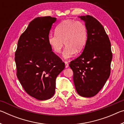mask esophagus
<instances>
[{"instance_id": "obj_1", "label": "esophagus", "mask_w": 124, "mask_h": 124, "mask_svg": "<svg viewBox=\"0 0 124 124\" xmlns=\"http://www.w3.org/2000/svg\"><path fill=\"white\" fill-rule=\"evenodd\" d=\"M64 63H65V66H66V68H68V66H69V64H68V62L65 61L64 62Z\"/></svg>"}]
</instances>
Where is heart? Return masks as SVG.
Instances as JSON below:
<instances>
[{"label": "heart", "instance_id": "obj_1", "mask_svg": "<svg viewBox=\"0 0 124 124\" xmlns=\"http://www.w3.org/2000/svg\"><path fill=\"white\" fill-rule=\"evenodd\" d=\"M87 39L86 27L82 22L73 20L63 21L56 27L55 33L50 34L48 42L55 53L59 54L64 44L63 57L68 59L85 47Z\"/></svg>", "mask_w": 124, "mask_h": 124}]
</instances>
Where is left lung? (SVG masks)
I'll use <instances>...</instances> for the list:
<instances>
[{
	"mask_svg": "<svg viewBox=\"0 0 124 124\" xmlns=\"http://www.w3.org/2000/svg\"><path fill=\"white\" fill-rule=\"evenodd\" d=\"M79 17L85 22L87 42L81 55L69 65L78 93L91 97L98 93L110 76L112 52L109 39L101 23L90 15Z\"/></svg>",
	"mask_w": 124,
	"mask_h": 124,
	"instance_id": "left-lung-1",
	"label": "left lung"
}]
</instances>
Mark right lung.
<instances>
[{"mask_svg": "<svg viewBox=\"0 0 124 124\" xmlns=\"http://www.w3.org/2000/svg\"><path fill=\"white\" fill-rule=\"evenodd\" d=\"M56 18L37 17L21 35L15 52L17 77L28 95L46 100L54 94L56 79L65 64L52 51L48 42L50 31Z\"/></svg>", "mask_w": 124, "mask_h": 124, "instance_id": "add662e5", "label": "right lung"}]
</instances>
